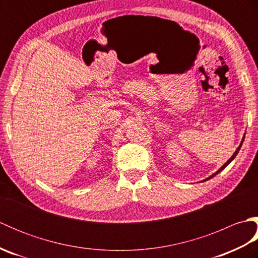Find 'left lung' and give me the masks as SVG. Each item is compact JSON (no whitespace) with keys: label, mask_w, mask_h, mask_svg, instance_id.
I'll use <instances>...</instances> for the list:
<instances>
[{"label":"left lung","mask_w":258,"mask_h":258,"mask_svg":"<svg viewBox=\"0 0 258 258\" xmlns=\"http://www.w3.org/2000/svg\"><path fill=\"white\" fill-rule=\"evenodd\" d=\"M244 139H245V136H244V138H243L242 142H240V144H239V146L237 147V150H236V151H235V153H234V154L232 155V157H231V158H229V160H228V161H227V162H226L225 164H224V165H223V166H222V167H221L220 169H218V171H217L216 173H214L213 175H211V176H210V177H207L206 179H204V180H203V182H205V180H207V179H211L212 177H214V176H215V175H217V174H218V173H220L221 171H223V169H224V168H225V167H226V166L228 165V164H229V163H231V162H232V161L234 160V158H235V157H236V155H237V153H238V152H239V150H240V147H242V144H243V142H244Z\"/></svg>","instance_id":"8db88e82"}]
</instances>
